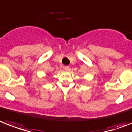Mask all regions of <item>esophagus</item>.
I'll return each mask as SVG.
<instances>
[{
	"label": "esophagus",
	"mask_w": 132,
	"mask_h": 132,
	"mask_svg": "<svg viewBox=\"0 0 132 132\" xmlns=\"http://www.w3.org/2000/svg\"><path fill=\"white\" fill-rule=\"evenodd\" d=\"M65 69L66 71H69V66H65Z\"/></svg>",
	"instance_id": "1"
}]
</instances>
